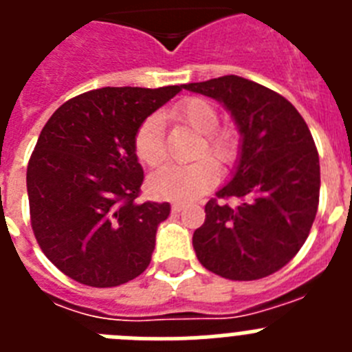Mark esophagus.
<instances>
[{
    "label": "esophagus",
    "mask_w": 352,
    "mask_h": 352,
    "mask_svg": "<svg viewBox=\"0 0 352 352\" xmlns=\"http://www.w3.org/2000/svg\"><path fill=\"white\" fill-rule=\"evenodd\" d=\"M183 210V203H179V201H174L173 203V211L174 213H179V211Z\"/></svg>",
    "instance_id": "esophagus-1"
}]
</instances>
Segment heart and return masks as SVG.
Returning a JSON list of instances; mask_svg holds the SVG:
<instances>
[{
	"label": "heart",
	"mask_w": 352,
	"mask_h": 352,
	"mask_svg": "<svg viewBox=\"0 0 352 352\" xmlns=\"http://www.w3.org/2000/svg\"><path fill=\"white\" fill-rule=\"evenodd\" d=\"M173 116L183 121L197 133L201 142L195 148V155H213L219 162H231L236 155V138L231 130L217 129L219 113L204 98L190 96L174 105ZM133 149L139 160L149 167L160 166L166 158V142H164V120L162 114H151L146 118L138 129L133 139ZM219 178V166L211 157H201L186 166L162 167L148 179L149 190L153 195L170 201H192L203 195Z\"/></svg>",
	"instance_id": "obj_1"
}]
</instances>
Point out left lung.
<instances>
[{"instance_id":"8db88e82","label":"left lung","mask_w":352,"mask_h":352,"mask_svg":"<svg viewBox=\"0 0 352 352\" xmlns=\"http://www.w3.org/2000/svg\"><path fill=\"white\" fill-rule=\"evenodd\" d=\"M214 98L241 135L238 166L204 206L192 243L204 268L229 280H257L284 268L309 238L321 169L316 142L296 107L254 80L223 76L183 86Z\"/></svg>"}]
</instances>
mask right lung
I'll return each mask as SVG.
<instances>
[{
	"mask_svg": "<svg viewBox=\"0 0 352 352\" xmlns=\"http://www.w3.org/2000/svg\"><path fill=\"white\" fill-rule=\"evenodd\" d=\"M182 88L93 89L40 132L26 174L31 227L45 257L79 284L116 287L148 268L170 204L135 201L144 173L133 139Z\"/></svg>",
	"mask_w": 352,
	"mask_h": 352,
	"instance_id": "1",
	"label": "right lung"
}]
</instances>
